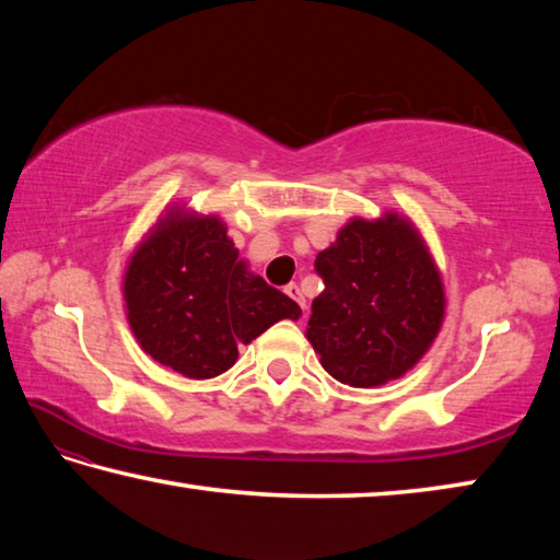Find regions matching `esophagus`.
<instances>
[{"label": "esophagus", "mask_w": 560, "mask_h": 560, "mask_svg": "<svg viewBox=\"0 0 560 560\" xmlns=\"http://www.w3.org/2000/svg\"><path fill=\"white\" fill-rule=\"evenodd\" d=\"M283 291H287V293H289V296H291L293 301H296V303H299V306H301L303 311H306V299H303V293H301V289L296 287V283H289V287H287V289H283Z\"/></svg>", "instance_id": "obj_1"}]
</instances>
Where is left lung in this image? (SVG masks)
Segmentation results:
<instances>
[{"label": "left lung", "mask_w": 560, "mask_h": 560, "mask_svg": "<svg viewBox=\"0 0 560 560\" xmlns=\"http://www.w3.org/2000/svg\"><path fill=\"white\" fill-rule=\"evenodd\" d=\"M316 271L306 338L328 375L350 387L397 381L428 353L444 318L438 264L415 224L395 212L353 217Z\"/></svg>", "instance_id": "obj_1"}]
</instances>
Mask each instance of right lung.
Returning <instances> with one entry per match:
<instances>
[{
    "label": "right lung",
    "mask_w": 560,
    "mask_h": 560,
    "mask_svg": "<svg viewBox=\"0 0 560 560\" xmlns=\"http://www.w3.org/2000/svg\"><path fill=\"white\" fill-rule=\"evenodd\" d=\"M122 299L132 336L160 365L189 381L217 377L240 348L301 308L269 287L214 214L170 207L126 267Z\"/></svg>",
    "instance_id": "obj_1"
}]
</instances>
